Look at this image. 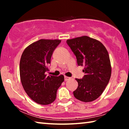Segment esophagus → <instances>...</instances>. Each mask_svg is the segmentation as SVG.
Instances as JSON below:
<instances>
[{"label":"esophagus","mask_w":129,"mask_h":129,"mask_svg":"<svg viewBox=\"0 0 129 129\" xmlns=\"http://www.w3.org/2000/svg\"><path fill=\"white\" fill-rule=\"evenodd\" d=\"M69 79H71V77H67V76H65L64 77V80L65 81H67Z\"/></svg>","instance_id":"1"}]
</instances>
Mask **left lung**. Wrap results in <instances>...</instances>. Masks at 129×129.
<instances>
[{"label": "left lung", "instance_id": "1", "mask_svg": "<svg viewBox=\"0 0 129 129\" xmlns=\"http://www.w3.org/2000/svg\"><path fill=\"white\" fill-rule=\"evenodd\" d=\"M67 43L77 58L79 66H84L85 73L82 79L76 78V99L89 102L94 101L103 93L112 74L108 52L102 43L87 36L69 39Z\"/></svg>", "mask_w": 129, "mask_h": 129}]
</instances>
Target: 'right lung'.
Wrapping results in <instances>:
<instances>
[{"instance_id":"1","label":"right lung","mask_w":129,"mask_h":129,"mask_svg":"<svg viewBox=\"0 0 129 129\" xmlns=\"http://www.w3.org/2000/svg\"><path fill=\"white\" fill-rule=\"evenodd\" d=\"M61 40L40 39L26 48L20 61V77L27 95L37 104L48 105L56 98L64 76H47L52 53Z\"/></svg>"}]
</instances>
